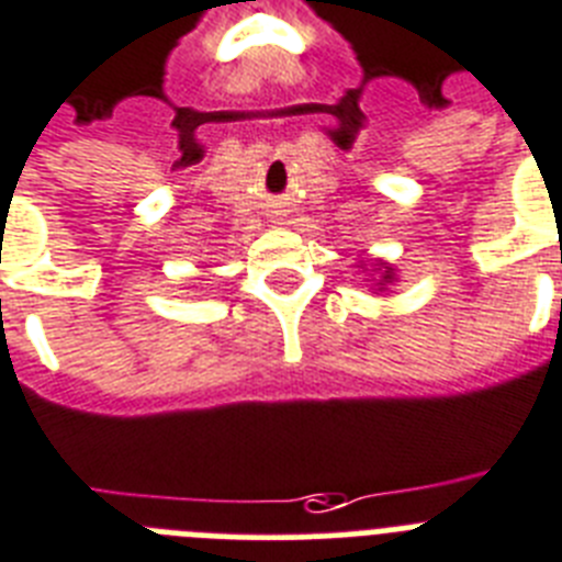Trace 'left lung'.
Segmentation results:
<instances>
[{
    "instance_id": "1",
    "label": "left lung",
    "mask_w": 562,
    "mask_h": 562,
    "mask_svg": "<svg viewBox=\"0 0 562 562\" xmlns=\"http://www.w3.org/2000/svg\"><path fill=\"white\" fill-rule=\"evenodd\" d=\"M383 280H391V271H385V277H383Z\"/></svg>"
}]
</instances>
